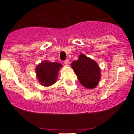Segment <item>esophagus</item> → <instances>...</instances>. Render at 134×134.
<instances>
[{
	"instance_id": "obj_1",
	"label": "esophagus",
	"mask_w": 134,
	"mask_h": 134,
	"mask_svg": "<svg viewBox=\"0 0 134 134\" xmlns=\"http://www.w3.org/2000/svg\"><path fill=\"white\" fill-rule=\"evenodd\" d=\"M63 63H64V64H65V65H67V66H68L69 65V60H68V59H66V60H65V61H64Z\"/></svg>"
}]
</instances>
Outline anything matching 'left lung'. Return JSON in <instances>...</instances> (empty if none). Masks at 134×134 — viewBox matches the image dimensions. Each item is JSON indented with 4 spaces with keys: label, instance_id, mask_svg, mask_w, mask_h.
Listing matches in <instances>:
<instances>
[{
    "label": "left lung",
    "instance_id": "left-lung-1",
    "mask_svg": "<svg viewBox=\"0 0 134 134\" xmlns=\"http://www.w3.org/2000/svg\"><path fill=\"white\" fill-rule=\"evenodd\" d=\"M81 84L86 88H93L100 79V69L98 64L84 54L71 64Z\"/></svg>",
    "mask_w": 134,
    "mask_h": 134
}]
</instances>
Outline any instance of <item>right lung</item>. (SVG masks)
I'll return each mask as SVG.
<instances>
[{
  "label": "right lung",
  "mask_w": 134,
  "mask_h": 134,
  "mask_svg": "<svg viewBox=\"0 0 134 134\" xmlns=\"http://www.w3.org/2000/svg\"><path fill=\"white\" fill-rule=\"evenodd\" d=\"M62 65L58 63L44 61L36 68V72L40 83L44 86H50L56 82L57 75Z\"/></svg>",
  "instance_id": "add662e5"
}]
</instances>
